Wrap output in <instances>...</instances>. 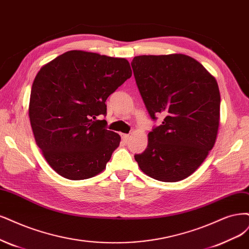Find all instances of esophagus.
I'll return each instance as SVG.
<instances>
[{"mask_svg":"<svg viewBox=\"0 0 249 249\" xmlns=\"http://www.w3.org/2000/svg\"><path fill=\"white\" fill-rule=\"evenodd\" d=\"M130 135H127V134H122V138H123V140L124 141V142H126L128 139H130Z\"/></svg>","mask_w":249,"mask_h":249,"instance_id":"1","label":"esophagus"}]
</instances>
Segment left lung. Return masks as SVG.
I'll use <instances>...</instances> for the list:
<instances>
[{"instance_id":"1","label":"left lung","mask_w":249,"mask_h":249,"mask_svg":"<svg viewBox=\"0 0 249 249\" xmlns=\"http://www.w3.org/2000/svg\"><path fill=\"white\" fill-rule=\"evenodd\" d=\"M131 65L150 117L165 115L148 134L147 148L135 160L142 172L159 181L183 180L202 165L216 141L220 121L216 79L182 53L139 55Z\"/></svg>"}]
</instances>
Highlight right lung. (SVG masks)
<instances>
[{
	"mask_svg": "<svg viewBox=\"0 0 249 249\" xmlns=\"http://www.w3.org/2000/svg\"><path fill=\"white\" fill-rule=\"evenodd\" d=\"M132 76L125 58L70 50L43 66L32 85L29 116L43 157L67 179L106 169L121 136L106 130L107 98Z\"/></svg>",
	"mask_w": 249,
	"mask_h": 249,
	"instance_id": "1",
	"label": "right lung"
}]
</instances>
